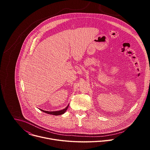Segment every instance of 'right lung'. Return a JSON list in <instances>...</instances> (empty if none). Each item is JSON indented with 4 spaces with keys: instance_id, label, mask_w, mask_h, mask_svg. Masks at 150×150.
I'll return each instance as SVG.
<instances>
[{
    "instance_id": "obj_1",
    "label": "right lung",
    "mask_w": 150,
    "mask_h": 150,
    "mask_svg": "<svg viewBox=\"0 0 150 150\" xmlns=\"http://www.w3.org/2000/svg\"><path fill=\"white\" fill-rule=\"evenodd\" d=\"M69 104H68V105L66 107V108L65 109H63V110H59V111H53V112H50V111H46V110H43L42 109H40L41 111L43 112L46 113H47V114H49V115H54V116H58V115H63L65 113V112L67 111V110L68 109V107H69Z\"/></svg>"
}]
</instances>
